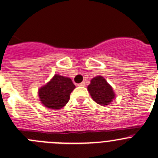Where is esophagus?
<instances>
[{
	"instance_id": "esophagus-1",
	"label": "esophagus",
	"mask_w": 158,
	"mask_h": 158,
	"mask_svg": "<svg viewBox=\"0 0 158 158\" xmlns=\"http://www.w3.org/2000/svg\"><path fill=\"white\" fill-rule=\"evenodd\" d=\"M85 82H81V83H79V84H78V85H79V86H85Z\"/></svg>"
}]
</instances>
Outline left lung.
I'll list each match as a JSON object with an SVG mask.
<instances>
[{
    "instance_id": "left-lung-1",
    "label": "left lung",
    "mask_w": 158,
    "mask_h": 158,
    "mask_svg": "<svg viewBox=\"0 0 158 158\" xmlns=\"http://www.w3.org/2000/svg\"><path fill=\"white\" fill-rule=\"evenodd\" d=\"M88 90L92 99L102 106L110 104L115 96L111 86L102 76L93 78L88 86Z\"/></svg>"
}]
</instances>
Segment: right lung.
Instances as JSON below:
<instances>
[{
  "instance_id": "right-lung-1",
  "label": "right lung",
  "mask_w": 158,
  "mask_h": 158,
  "mask_svg": "<svg viewBox=\"0 0 158 158\" xmlns=\"http://www.w3.org/2000/svg\"><path fill=\"white\" fill-rule=\"evenodd\" d=\"M76 88L69 78L55 75L50 81L39 89L41 102L51 109H60L69 102L70 93Z\"/></svg>"
}]
</instances>
